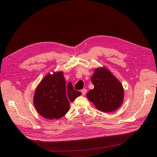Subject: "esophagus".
Instances as JSON below:
<instances>
[{"label": "esophagus", "instance_id": "esophagus-1", "mask_svg": "<svg viewBox=\"0 0 157 157\" xmlns=\"http://www.w3.org/2000/svg\"><path fill=\"white\" fill-rule=\"evenodd\" d=\"M86 92H87V90H86V89H82V90H81V93H82V94L83 96L86 94Z\"/></svg>", "mask_w": 157, "mask_h": 157}]
</instances>
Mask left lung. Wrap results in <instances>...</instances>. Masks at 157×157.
Returning a JSON list of instances; mask_svg holds the SVG:
<instances>
[{
  "label": "left lung",
  "mask_w": 157,
  "mask_h": 157,
  "mask_svg": "<svg viewBox=\"0 0 157 157\" xmlns=\"http://www.w3.org/2000/svg\"><path fill=\"white\" fill-rule=\"evenodd\" d=\"M91 82L94 88L86 96L98 110L110 113L122 105L124 94L123 86L108 69L104 67L96 68Z\"/></svg>",
  "instance_id": "left-lung-1"
}]
</instances>
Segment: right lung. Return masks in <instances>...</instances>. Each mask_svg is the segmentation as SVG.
Here are the masks:
<instances>
[{
  "label": "right lung",
  "instance_id": "right-lung-1",
  "mask_svg": "<svg viewBox=\"0 0 157 157\" xmlns=\"http://www.w3.org/2000/svg\"><path fill=\"white\" fill-rule=\"evenodd\" d=\"M81 94L75 90L71 82L66 85L63 72H54L44 76L36 87L33 104L43 117L58 119L69 111L70 102Z\"/></svg>",
  "mask_w": 157,
  "mask_h": 157
}]
</instances>
